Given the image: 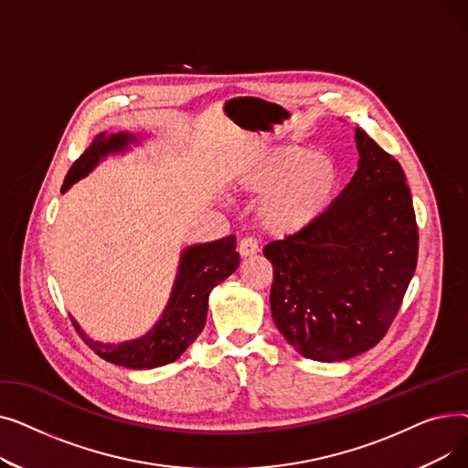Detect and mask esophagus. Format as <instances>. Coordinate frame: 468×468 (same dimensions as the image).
I'll list each match as a JSON object with an SVG mask.
<instances>
[{"mask_svg":"<svg viewBox=\"0 0 468 468\" xmlns=\"http://www.w3.org/2000/svg\"><path fill=\"white\" fill-rule=\"evenodd\" d=\"M237 250L242 258H249V256H254L258 252V244L252 237H244V239H240Z\"/></svg>","mask_w":468,"mask_h":468,"instance_id":"1","label":"esophagus"}]
</instances>
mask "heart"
<instances>
[{
	"mask_svg": "<svg viewBox=\"0 0 468 468\" xmlns=\"http://www.w3.org/2000/svg\"><path fill=\"white\" fill-rule=\"evenodd\" d=\"M337 186L335 159L298 145L267 147L239 172V189L263 197L258 208L261 228L279 237L313 226L328 210Z\"/></svg>",
	"mask_w": 468,
	"mask_h": 468,
	"instance_id": "b5f03b06",
	"label": "heart"
}]
</instances>
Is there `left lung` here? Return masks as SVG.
<instances>
[{"label": "left lung", "mask_w": 468, "mask_h": 468, "mask_svg": "<svg viewBox=\"0 0 468 468\" xmlns=\"http://www.w3.org/2000/svg\"><path fill=\"white\" fill-rule=\"evenodd\" d=\"M358 170L307 229L269 242L271 314L305 358L358 356L385 337L402 305L420 233L400 163L356 129Z\"/></svg>", "instance_id": "1"}]
</instances>
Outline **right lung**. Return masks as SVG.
<instances>
[{"label": "right lung", "instance_id": "obj_1", "mask_svg": "<svg viewBox=\"0 0 468 468\" xmlns=\"http://www.w3.org/2000/svg\"><path fill=\"white\" fill-rule=\"evenodd\" d=\"M131 140L129 134H98L90 147H87L85 154H81L68 170L60 191H66L71 184L87 176L101 157L122 150ZM235 247V235H229L187 249L182 254L178 277L163 318L144 337L122 343V346H102V343L87 339L80 326L71 321L73 328L98 356L112 364L133 367V370H150V367L175 362L205 328L210 290L218 282L226 281L239 267V252Z\"/></svg>", "mask_w": 468, "mask_h": 468}]
</instances>
